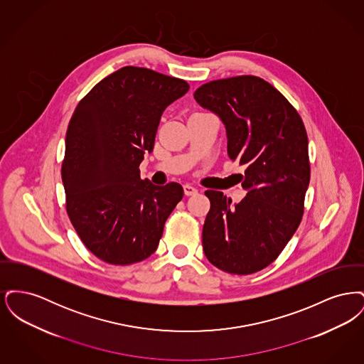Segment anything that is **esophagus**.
Returning <instances> with one entry per match:
<instances>
[{"mask_svg": "<svg viewBox=\"0 0 364 364\" xmlns=\"http://www.w3.org/2000/svg\"><path fill=\"white\" fill-rule=\"evenodd\" d=\"M184 193H186L187 196H191V195H196V193H198V190H196L195 187H192L191 184H186V186H184Z\"/></svg>", "mask_w": 364, "mask_h": 364, "instance_id": "34e87169", "label": "esophagus"}]
</instances>
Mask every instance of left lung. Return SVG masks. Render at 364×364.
Masks as SVG:
<instances>
[{"label": "left lung", "instance_id": "left-lung-1", "mask_svg": "<svg viewBox=\"0 0 364 364\" xmlns=\"http://www.w3.org/2000/svg\"><path fill=\"white\" fill-rule=\"evenodd\" d=\"M193 98L225 125L228 156L245 166L247 196L232 203L220 191L210 199L202 242L211 264L230 274L257 273L294 236L310 184L309 139L299 113L277 88L257 76L199 87Z\"/></svg>", "mask_w": 364, "mask_h": 364}]
</instances>
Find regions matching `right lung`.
Wrapping results in <instances>:
<instances>
[{
    "instance_id": "obj_1",
    "label": "right lung",
    "mask_w": 364,
    "mask_h": 364,
    "mask_svg": "<svg viewBox=\"0 0 364 364\" xmlns=\"http://www.w3.org/2000/svg\"><path fill=\"white\" fill-rule=\"evenodd\" d=\"M190 86L147 68L106 76L70 119L63 183L70 223L87 248L110 264H132L156 252L164 225L184 191L141 180L139 165L154 149L164 110Z\"/></svg>"
}]
</instances>
